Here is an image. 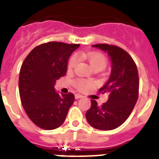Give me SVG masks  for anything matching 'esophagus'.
Here are the masks:
<instances>
[{
	"label": "esophagus",
	"mask_w": 159,
	"mask_h": 159,
	"mask_svg": "<svg viewBox=\"0 0 159 159\" xmlns=\"http://www.w3.org/2000/svg\"><path fill=\"white\" fill-rule=\"evenodd\" d=\"M83 95H80V94H75V99H81V98H83Z\"/></svg>",
	"instance_id": "34e87169"
}]
</instances>
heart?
Returning <instances> with one entry per match:
<instances>
[{"label": "heart", "mask_w": 159, "mask_h": 159, "mask_svg": "<svg viewBox=\"0 0 159 159\" xmlns=\"http://www.w3.org/2000/svg\"><path fill=\"white\" fill-rule=\"evenodd\" d=\"M78 57L84 60H86L92 68L95 67H101L104 68L107 64V60L102 55L95 52H81L78 55ZM78 58L76 56H73L69 60L67 68L68 70H72L76 65ZM75 85L80 90H87L94 85L92 80H77L75 81Z\"/></svg>", "instance_id": "obj_1"}]
</instances>
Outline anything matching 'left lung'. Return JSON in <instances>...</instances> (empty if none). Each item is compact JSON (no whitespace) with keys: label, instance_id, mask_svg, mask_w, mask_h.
Segmentation results:
<instances>
[{"label":"left lung","instance_id":"left-lung-1","mask_svg":"<svg viewBox=\"0 0 159 159\" xmlns=\"http://www.w3.org/2000/svg\"><path fill=\"white\" fill-rule=\"evenodd\" d=\"M92 47L107 53L111 63V71L106 84L99 89L108 94V100L99 106L92 99V106L86 112V119L92 127L98 130H110L123 124L137 102L139 80L135 63L121 48L106 43Z\"/></svg>","mask_w":159,"mask_h":159}]
</instances>
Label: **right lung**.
Masks as SVG:
<instances>
[{
    "label": "right lung",
    "mask_w": 159,
    "mask_h": 159,
    "mask_svg": "<svg viewBox=\"0 0 159 159\" xmlns=\"http://www.w3.org/2000/svg\"><path fill=\"white\" fill-rule=\"evenodd\" d=\"M80 44L48 42L33 48L22 64L19 92L22 106L33 123L53 130L64 123L75 100L72 93H59L55 84L66 75L68 59Z\"/></svg>",
    "instance_id": "add662e5"
}]
</instances>
